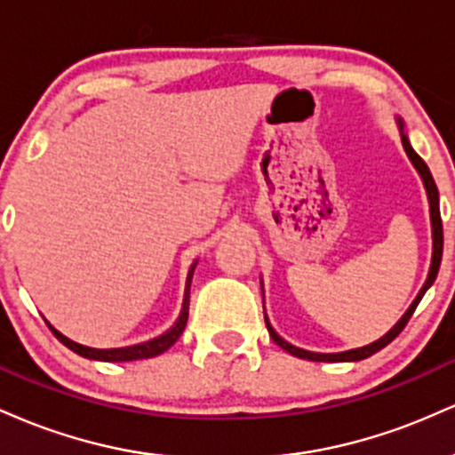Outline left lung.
I'll return each instance as SVG.
<instances>
[{
  "label": "left lung",
  "mask_w": 455,
  "mask_h": 455,
  "mask_svg": "<svg viewBox=\"0 0 455 455\" xmlns=\"http://www.w3.org/2000/svg\"><path fill=\"white\" fill-rule=\"evenodd\" d=\"M400 128H402V122H400ZM402 145H404V151L409 154V158L412 164H415V169L419 171L421 180H424V186L427 190V201H430V218H432V239H435V252H432V265H430V274H427V280L424 284V289L419 291V295L415 297V301H412L409 310H406V315L400 318L398 323H395L394 329L391 331L385 333L383 338L377 342L368 344V347H362V348H353V351H344V353H310V351H304V348H297L293 347V344H289L286 340H282V338L278 336V333L274 331V327L269 325L267 316H265V323H267V329H269V336L274 338V342L278 344V347L284 348L286 353L295 355V357L299 359H310V362H359V359H365L370 357V355L379 353L380 348H385L387 344L394 340L395 336L402 331V329L406 327V323H409V318L412 316V312H415L417 304L421 301V297H424V293L427 289L432 286V282L436 280V274H438V267H441V259H443V220H441V210H438V188L435 184V180H432V173L430 169H427V164L424 160L417 156V151L411 148L409 139H406V134L402 132Z\"/></svg>",
  "instance_id": "obj_1"
}]
</instances>
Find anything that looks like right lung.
Here are the masks:
<instances>
[{"label":"right lung","mask_w":455,"mask_h":455,"mask_svg":"<svg viewBox=\"0 0 455 455\" xmlns=\"http://www.w3.org/2000/svg\"><path fill=\"white\" fill-rule=\"evenodd\" d=\"M192 274H195V265H192L190 271H188V282H186V295H184V306H181V315L177 318V323L169 329L166 333H162L160 338H154V340L143 342V344H134V347H126V348H90L83 347V344H76L72 340H68L64 333H60L57 329L49 325L51 331L55 333V338L61 344H66L70 351H75L76 355L87 359H98V362H134V359H148V357H156V355L164 353L166 348H171L177 342V338L184 333L186 323H188V307H190V282H192Z\"/></svg>","instance_id":"add662e5"}]
</instances>
